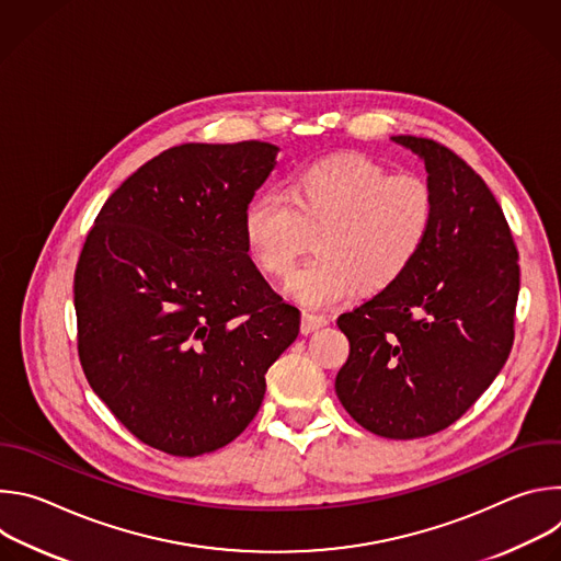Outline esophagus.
Returning a JSON list of instances; mask_svg holds the SVG:
<instances>
[{"label": "esophagus", "instance_id": "34e87169", "mask_svg": "<svg viewBox=\"0 0 561 561\" xmlns=\"http://www.w3.org/2000/svg\"><path fill=\"white\" fill-rule=\"evenodd\" d=\"M331 324V317L329 314H314V312H304L301 314V333H314L319 329H324Z\"/></svg>", "mask_w": 561, "mask_h": 561}]
</instances>
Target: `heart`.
<instances>
[{
    "label": "heart",
    "instance_id": "obj_1",
    "mask_svg": "<svg viewBox=\"0 0 561 561\" xmlns=\"http://www.w3.org/2000/svg\"><path fill=\"white\" fill-rule=\"evenodd\" d=\"M435 219L431 186L364 154L317 159L295 171L286 195L257 193L244 208L242 232L255 264L286 277L314 234V257L293 273L286 293L308 308H327L402 279L422 255Z\"/></svg>",
    "mask_w": 561,
    "mask_h": 561
}]
</instances>
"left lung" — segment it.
<instances>
[{"label": "left lung", "instance_id": "obj_1", "mask_svg": "<svg viewBox=\"0 0 561 561\" xmlns=\"http://www.w3.org/2000/svg\"><path fill=\"white\" fill-rule=\"evenodd\" d=\"M390 139L424 162L433 230L402 279L340 314L351 353L335 392L366 431L415 439L457 422L506 364L519 255L497 199L461 157L424 137Z\"/></svg>", "mask_w": 561, "mask_h": 561}]
</instances>
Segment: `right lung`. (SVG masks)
I'll list each match as a JSON object with an SVG mask.
<instances>
[{"label":"right lung","mask_w":561,"mask_h":561,"mask_svg":"<svg viewBox=\"0 0 561 561\" xmlns=\"http://www.w3.org/2000/svg\"><path fill=\"white\" fill-rule=\"evenodd\" d=\"M266 141L184 144L102 206L75 271L79 359L144 444L197 457L257 415L299 310L253 264L242 215L275 169Z\"/></svg>","instance_id":"obj_1"}]
</instances>
